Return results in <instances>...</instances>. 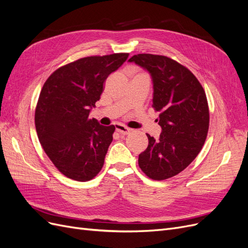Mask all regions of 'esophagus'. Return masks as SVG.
I'll return each instance as SVG.
<instances>
[{
	"mask_svg": "<svg viewBox=\"0 0 248 248\" xmlns=\"http://www.w3.org/2000/svg\"><path fill=\"white\" fill-rule=\"evenodd\" d=\"M116 131H117L119 134H121V136H126V134H128V133L131 131V129H129L128 127H126V126H124V125L117 124V125H116Z\"/></svg>",
	"mask_w": 248,
	"mask_h": 248,
	"instance_id": "34e87169",
	"label": "esophagus"
}]
</instances>
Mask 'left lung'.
Instances as JSON below:
<instances>
[{"instance_id":"obj_1","label":"left lung","mask_w":248,"mask_h":248,"mask_svg":"<svg viewBox=\"0 0 248 248\" xmlns=\"http://www.w3.org/2000/svg\"><path fill=\"white\" fill-rule=\"evenodd\" d=\"M129 62L144 67L153 80V104L159 111V139L147 134L149 145L139 166L150 179L161 181L178 175L198 156L209 129V107L204 88L185 66L166 56L134 55Z\"/></svg>"}]
</instances>
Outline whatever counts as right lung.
I'll list each match as a JSON object with an SVG mask.
<instances>
[{"label":"right lung","mask_w":248,"mask_h":248,"mask_svg":"<svg viewBox=\"0 0 248 248\" xmlns=\"http://www.w3.org/2000/svg\"><path fill=\"white\" fill-rule=\"evenodd\" d=\"M128 56L81 58L60 67L44 82L35 109L37 136L50 161L67 178L86 182L101 170L116 127L102 126L89 114L108 77Z\"/></svg>","instance_id":"right-lung-1"}]
</instances>
